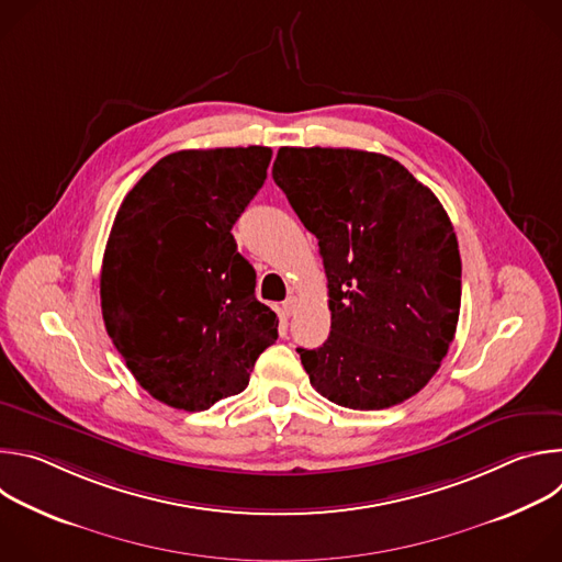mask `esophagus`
Here are the masks:
<instances>
[{
	"label": "esophagus",
	"mask_w": 562,
	"mask_h": 562,
	"mask_svg": "<svg viewBox=\"0 0 562 562\" xmlns=\"http://www.w3.org/2000/svg\"><path fill=\"white\" fill-rule=\"evenodd\" d=\"M295 306H297V297H295V295H289V297L282 302V313L289 317V315H293Z\"/></svg>",
	"instance_id": "esophagus-1"
}]
</instances>
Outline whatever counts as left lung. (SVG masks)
Returning a JSON list of instances; mask_svg holds the SVG:
<instances>
[{"instance_id":"left-lung-1","label":"left lung","mask_w":562,"mask_h":562,"mask_svg":"<svg viewBox=\"0 0 562 562\" xmlns=\"http://www.w3.org/2000/svg\"><path fill=\"white\" fill-rule=\"evenodd\" d=\"M273 180L317 237L331 334L297 349L313 389L373 412L405 403L438 371L460 313V251L438 198L395 159L282 146Z\"/></svg>"}]
</instances>
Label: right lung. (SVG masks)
<instances>
[{
	"mask_svg": "<svg viewBox=\"0 0 562 562\" xmlns=\"http://www.w3.org/2000/svg\"><path fill=\"white\" fill-rule=\"evenodd\" d=\"M269 146L178 150L124 198L104 251L106 331L135 380L176 409L245 391L278 340L233 224L267 180Z\"/></svg>",
	"mask_w": 562,
	"mask_h": 562,
	"instance_id": "add662e5",
	"label": "right lung"
}]
</instances>
